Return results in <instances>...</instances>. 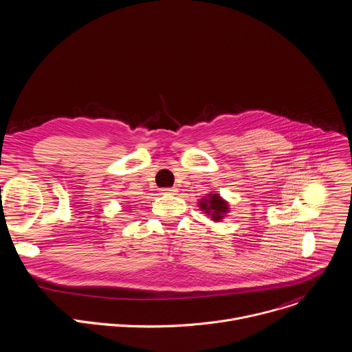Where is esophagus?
Masks as SVG:
<instances>
[{"instance_id":"esophagus-1","label":"esophagus","mask_w":352,"mask_h":352,"mask_svg":"<svg viewBox=\"0 0 352 352\" xmlns=\"http://www.w3.org/2000/svg\"><path fill=\"white\" fill-rule=\"evenodd\" d=\"M175 192H177L175 188H163V189H162V193H163V195H174Z\"/></svg>"}]
</instances>
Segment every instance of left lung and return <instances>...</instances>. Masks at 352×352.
Wrapping results in <instances>:
<instances>
[{
  "mask_svg": "<svg viewBox=\"0 0 352 352\" xmlns=\"http://www.w3.org/2000/svg\"><path fill=\"white\" fill-rule=\"evenodd\" d=\"M199 206L202 208V210L208 214H212L213 220H220L223 219V214L227 213L228 205L224 202V200L217 195V193H210L209 197L204 199L202 202L199 204Z\"/></svg>",
  "mask_w": 352,
  "mask_h": 352,
  "instance_id": "8db88e82",
  "label": "left lung"
}]
</instances>
